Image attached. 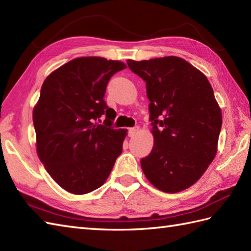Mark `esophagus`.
I'll list each match as a JSON object with an SVG mask.
<instances>
[{"instance_id": "34e87169", "label": "esophagus", "mask_w": 251, "mask_h": 251, "mask_svg": "<svg viewBox=\"0 0 251 251\" xmlns=\"http://www.w3.org/2000/svg\"><path fill=\"white\" fill-rule=\"evenodd\" d=\"M138 131H139V126L132 127V128H129V130H128V136H129V137L135 136Z\"/></svg>"}]
</instances>
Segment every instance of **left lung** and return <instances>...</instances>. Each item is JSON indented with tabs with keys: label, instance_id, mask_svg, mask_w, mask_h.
<instances>
[{
	"label": "left lung",
	"instance_id": "1",
	"mask_svg": "<svg viewBox=\"0 0 251 251\" xmlns=\"http://www.w3.org/2000/svg\"><path fill=\"white\" fill-rule=\"evenodd\" d=\"M146 82L154 146L141 159L147 179L163 192L193 185L217 154L222 114L205 74L182 58L127 60Z\"/></svg>",
	"mask_w": 251,
	"mask_h": 251
}]
</instances>
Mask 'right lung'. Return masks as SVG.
Wrapping results in <instances>:
<instances>
[{
    "label": "right lung",
    "mask_w": 251,
    "mask_h": 251,
    "mask_svg": "<svg viewBox=\"0 0 251 251\" xmlns=\"http://www.w3.org/2000/svg\"><path fill=\"white\" fill-rule=\"evenodd\" d=\"M125 68L101 57L75 58L42 85L33 109L36 152L50 177L72 194L100 188L122 153L126 129L112 127L116 113L103 97L110 78Z\"/></svg>",
    "instance_id": "1"
}]
</instances>
